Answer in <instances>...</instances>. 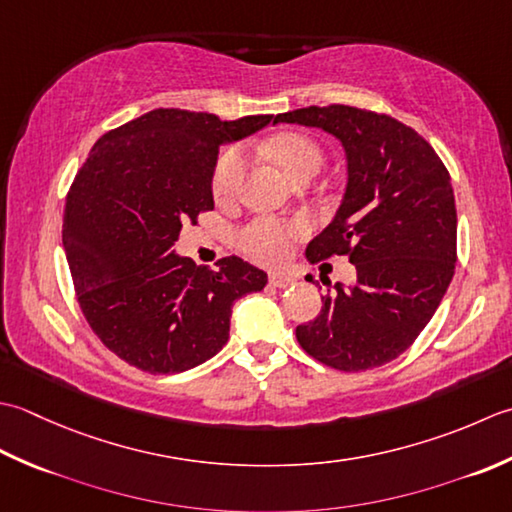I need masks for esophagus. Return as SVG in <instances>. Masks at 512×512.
Wrapping results in <instances>:
<instances>
[{
	"label": "esophagus",
	"mask_w": 512,
	"mask_h": 512,
	"mask_svg": "<svg viewBox=\"0 0 512 512\" xmlns=\"http://www.w3.org/2000/svg\"><path fill=\"white\" fill-rule=\"evenodd\" d=\"M294 283V276L289 274H280V271H274V274H269V285L271 287H278V289H285Z\"/></svg>",
	"instance_id": "esophagus-1"
}]
</instances>
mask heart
Returning <instances> with one entry per match:
<instances>
[{"label":"heart","instance_id":"1","mask_svg":"<svg viewBox=\"0 0 512 512\" xmlns=\"http://www.w3.org/2000/svg\"><path fill=\"white\" fill-rule=\"evenodd\" d=\"M269 152L291 179H298L300 174H305L311 168L320 170L322 165V152L318 143L305 137V134H278L276 139L269 141ZM245 161L247 156L241 145L227 148L218 156L212 172V194L216 201H227V198L236 194L245 172ZM305 232V221L283 223L271 216H258L238 232V247L247 256L260 260V263H280L289 254L291 241L300 238Z\"/></svg>","mask_w":512,"mask_h":512}]
</instances>
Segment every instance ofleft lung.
<instances>
[{
    "label": "left lung",
    "mask_w": 512,
    "mask_h": 512,
    "mask_svg": "<svg viewBox=\"0 0 512 512\" xmlns=\"http://www.w3.org/2000/svg\"><path fill=\"white\" fill-rule=\"evenodd\" d=\"M280 121L322 128L342 143L347 190L336 218L307 245V260L349 256L358 271V283H338L296 338L331 369L382 367L429 325L455 274L451 174L426 139L389 114L331 103L278 114Z\"/></svg>",
    "instance_id": "left-lung-1"
}]
</instances>
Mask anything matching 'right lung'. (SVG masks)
<instances>
[{"label":"right lung","instance_id":"obj_1","mask_svg":"<svg viewBox=\"0 0 512 512\" xmlns=\"http://www.w3.org/2000/svg\"><path fill=\"white\" fill-rule=\"evenodd\" d=\"M271 119L159 108L103 134L83 161L66 196V258L88 325L132 367L181 373L210 360L229 338L234 302L267 285L243 258L198 267L172 245L214 210L221 143Z\"/></svg>","mask_w":512,"mask_h":512}]
</instances>
